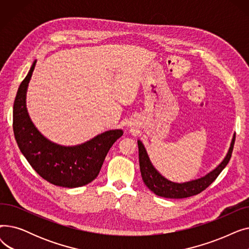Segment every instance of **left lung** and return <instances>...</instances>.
<instances>
[{
	"label": "left lung",
	"instance_id": "left-lung-1",
	"mask_svg": "<svg viewBox=\"0 0 249 249\" xmlns=\"http://www.w3.org/2000/svg\"><path fill=\"white\" fill-rule=\"evenodd\" d=\"M235 142V135L233 136L231 146L229 151L226 155L225 160L222 161L213 172L208 174L207 176L195 179L188 182H182V184H177L171 180H167L164 178L156 169L152 166L147 153L145 151L144 146L142 143L138 140V152H139V166L141 177L146 187L151 190L155 195L160 196L163 198L169 199H184L192 196L198 195L206 190L212 182L217 178L220 173L223 171L224 167L227 165L231 159V154L234 147Z\"/></svg>",
	"mask_w": 249,
	"mask_h": 249
}]
</instances>
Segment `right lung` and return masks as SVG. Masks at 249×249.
<instances>
[{
	"mask_svg": "<svg viewBox=\"0 0 249 249\" xmlns=\"http://www.w3.org/2000/svg\"><path fill=\"white\" fill-rule=\"evenodd\" d=\"M36 61L22 81L14 101L13 130L17 144L26 160L42 178L52 185L77 188L94 180L105 158L122 130L104 132L82 145L64 147L50 142L37 131L26 110V90Z\"/></svg>",
	"mask_w": 249,
	"mask_h": 249,
	"instance_id": "add662e5",
	"label": "right lung"
}]
</instances>
